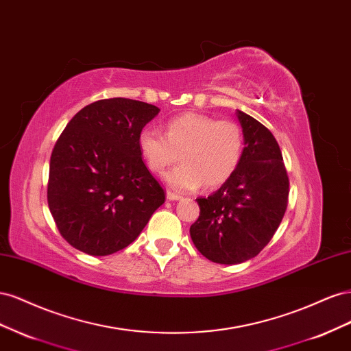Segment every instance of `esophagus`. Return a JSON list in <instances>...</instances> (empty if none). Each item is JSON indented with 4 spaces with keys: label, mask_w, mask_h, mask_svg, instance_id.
<instances>
[{
    "label": "esophagus",
    "mask_w": 351,
    "mask_h": 351,
    "mask_svg": "<svg viewBox=\"0 0 351 351\" xmlns=\"http://www.w3.org/2000/svg\"><path fill=\"white\" fill-rule=\"evenodd\" d=\"M167 199H168V200H178V199H182V196L174 193V192H171V190H168V192H167Z\"/></svg>",
    "instance_id": "obj_1"
}]
</instances>
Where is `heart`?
Masks as SVG:
<instances>
[{
    "instance_id": "b5f03b06",
    "label": "heart",
    "mask_w": 351,
    "mask_h": 351,
    "mask_svg": "<svg viewBox=\"0 0 351 351\" xmlns=\"http://www.w3.org/2000/svg\"><path fill=\"white\" fill-rule=\"evenodd\" d=\"M137 145L154 173H162L180 156L183 164L167 173L165 180L178 192H192L202 183L214 189L231 178L241 162L244 133L234 120L184 112L168 120L165 134L145 127Z\"/></svg>"
}]
</instances>
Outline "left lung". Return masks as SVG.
Instances as JSON below:
<instances>
[{"mask_svg": "<svg viewBox=\"0 0 351 351\" xmlns=\"http://www.w3.org/2000/svg\"><path fill=\"white\" fill-rule=\"evenodd\" d=\"M244 152L236 173L208 197L196 199L200 215L190 227L196 249L215 263H241L259 254L280 227L290 182L274 134L237 112Z\"/></svg>", "mask_w": 351, "mask_h": 351, "instance_id": "obj_1", "label": "left lung"}]
</instances>
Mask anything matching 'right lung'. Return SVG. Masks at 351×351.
Wrapping results in <instances>:
<instances>
[{
    "instance_id": "1",
    "label": "right lung",
    "mask_w": 351,
    "mask_h": 351,
    "mask_svg": "<svg viewBox=\"0 0 351 351\" xmlns=\"http://www.w3.org/2000/svg\"><path fill=\"white\" fill-rule=\"evenodd\" d=\"M159 112L155 105L110 98L82 108L52 149L48 206L69 244L107 256L136 240L165 192L146 168L139 133Z\"/></svg>"
}]
</instances>
